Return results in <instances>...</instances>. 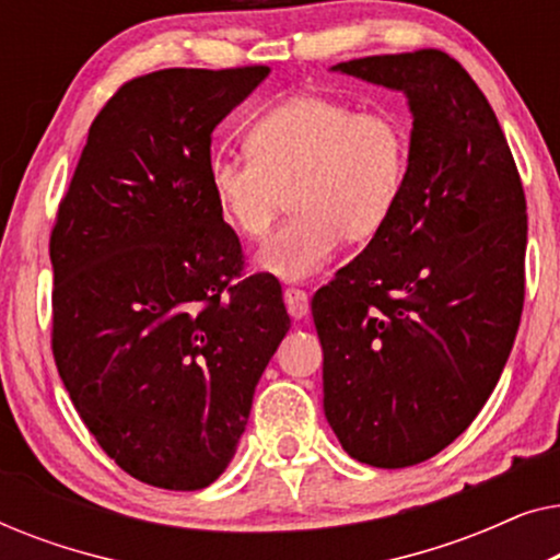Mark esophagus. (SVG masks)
I'll return each instance as SVG.
<instances>
[{"label":"esophagus","mask_w":560,"mask_h":560,"mask_svg":"<svg viewBox=\"0 0 560 560\" xmlns=\"http://www.w3.org/2000/svg\"><path fill=\"white\" fill-rule=\"evenodd\" d=\"M282 298H285V308L293 318H305L308 316L311 311V301H308V293L301 288H285V293H282Z\"/></svg>","instance_id":"esophagus-1"}]
</instances>
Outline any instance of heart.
Listing matches in <instances>:
<instances>
[{"mask_svg": "<svg viewBox=\"0 0 560 560\" xmlns=\"http://www.w3.org/2000/svg\"><path fill=\"white\" fill-rule=\"evenodd\" d=\"M244 144L247 155L209 160L211 201L234 234L262 240L290 196L295 213L257 252L290 282L324 270L343 240L380 234L408 188L410 129L385 109L298 94L257 114Z\"/></svg>", "mask_w": 560, "mask_h": 560, "instance_id": "obj_1", "label": "heart"}]
</instances>
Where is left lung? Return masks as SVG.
Wrapping results in <instances>:
<instances>
[{
    "label": "left lung",
    "mask_w": 560,
    "mask_h": 560,
    "mask_svg": "<svg viewBox=\"0 0 560 560\" xmlns=\"http://www.w3.org/2000/svg\"><path fill=\"white\" fill-rule=\"evenodd\" d=\"M334 71L405 91L412 112L400 206L311 303L328 425L357 462L402 469L456 441L504 370L525 301V190L492 106L448 52Z\"/></svg>",
    "instance_id": "left-lung-1"
}]
</instances>
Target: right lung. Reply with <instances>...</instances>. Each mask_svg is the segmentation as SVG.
Instances as JSON below:
<instances>
[{
    "label": "right lung",
    "mask_w": 560,
    "mask_h": 560,
    "mask_svg": "<svg viewBox=\"0 0 560 560\" xmlns=\"http://www.w3.org/2000/svg\"><path fill=\"white\" fill-rule=\"evenodd\" d=\"M267 73L165 68L121 83L50 232L60 380L106 456L160 489L224 474L290 328L270 272L240 280V236L206 180L213 127Z\"/></svg>",
    "instance_id": "right-lung-1"
}]
</instances>
